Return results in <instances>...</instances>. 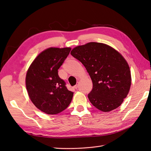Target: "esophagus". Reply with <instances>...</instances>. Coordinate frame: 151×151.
Masks as SVG:
<instances>
[{
  "instance_id": "esophagus-1",
  "label": "esophagus",
  "mask_w": 151,
  "mask_h": 151,
  "mask_svg": "<svg viewBox=\"0 0 151 151\" xmlns=\"http://www.w3.org/2000/svg\"><path fill=\"white\" fill-rule=\"evenodd\" d=\"M75 89H77V88H78V84H76V86H75Z\"/></svg>"
}]
</instances>
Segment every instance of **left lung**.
Returning <instances> with one entry per match:
<instances>
[{
  "instance_id": "1",
  "label": "left lung",
  "mask_w": 151,
  "mask_h": 151,
  "mask_svg": "<svg viewBox=\"0 0 151 151\" xmlns=\"http://www.w3.org/2000/svg\"><path fill=\"white\" fill-rule=\"evenodd\" d=\"M71 55L82 62L91 78L90 102L105 113L120 106L131 85L130 68L123 56L110 45L93 42L74 47Z\"/></svg>"
}]
</instances>
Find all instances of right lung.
<instances>
[{"instance_id":"add662e5","label":"right lung","mask_w":151,"mask_h":151,"mask_svg":"<svg viewBox=\"0 0 151 151\" xmlns=\"http://www.w3.org/2000/svg\"><path fill=\"white\" fill-rule=\"evenodd\" d=\"M71 47H49L34 59L26 76V89L37 108L47 114H57L71 103L73 93L58 75Z\"/></svg>"}]
</instances>
